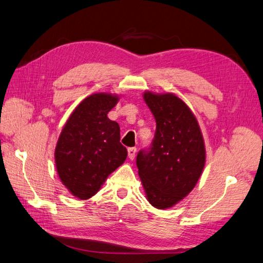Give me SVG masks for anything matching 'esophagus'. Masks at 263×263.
Returning a JSON list of instances; mask_svg holds the SVG:
<instances>
[{"instance_id": "1", "label": "esophagus", "mask_w": 263, "mask_h": 263, "mask_svg": "<svg viewBox=\"0 0 263 263\" xmlns=\"http://www.w3.org/2000/svg\"><path fill=\"white\" fill-rule=\"evenodd\" d=\"M136 153H137V149L135 148V147L128 148V158L130 160H133L135 158V156H136Z\"/></svg>"}]
</instances>
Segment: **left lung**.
I'll list each match as a JSON object with an SVG mask.
<instances>
[{"instance_id":"left-lung-1","label":"left lung","mask_w":263,"mask_h":263,"mask_svg":"<svg viewBox=\"0 0 263 263\" xmlns=\"http://www.w3.org/2000/svg\"><path fill=\"white\" fill-rule=\"evenodd\" d=\"M144 101L156 120L152 146L140 151L136 164L147 200L167 209L196 186L205 162L199 124L183 101L172 93L145 91Z\"/></svg>"}]
</instances>
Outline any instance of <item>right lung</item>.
Returning a JSON list of instances; mask_svg holds the SVG:
<instances>
[{
    "instance_id": "obj_1",
    "label": "right lung",
    "mask_w": 263,
    "mask_h": 263,
    "mask_svg": "<svg viewBox=\"0 0 263 263\" xmlns=\"http://www.w3.org/2000/svg\"><path fill=\"white\" fill-rule=\"evenodd\" d=\"M118 101L117 95L107 93L85 98L70 114L56 144L60 179L81 200L97 194L127 157V149L119 141V125L107 117Z\"/></svg>"
}]
</instances>
